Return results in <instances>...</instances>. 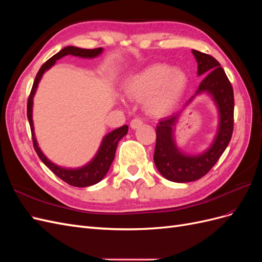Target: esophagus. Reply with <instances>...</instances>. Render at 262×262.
<instances>
[{
	"instance_id": "obj_1",
	"label": "esophagus",
	"mask_w": 262,
	"mask_h": 262,
	"mask_svg": "<svg viewBox=\"0 0 262 262\" xmlns=\"http://www.w3.org/2000/svg\"><path fill=\"white\" fill-rule=\"evenodd\" d=\"M142 124H143V120H142V119L139 118V117L132 119L131 122H130V125H131L132 129H137V128H139V126L142 125Z\"/></svg>"
}]
</instances>
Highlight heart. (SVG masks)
<instances>
[{"mask_svg": "<svg viewBox=\"0 0 262 262\" xmlns=\"http://www.w3.org/2000/svg\"><path fill=\"white\" fill-rule=\"evenodd\" d=\"M187 76L164 63H155L128 78L124 92L133 99H144L147 113L163 116L176 106L187 86Z\"/></svg>", "mask_w": 262, "mask_h": 262, "instance_id": "heart-1", "label": "heart"}]
</instances>
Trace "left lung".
<instances>
[{
    "label": "left lung",
    "mask_w": 262,
    "mask_h": 262,
    "mask_svg": "<svg viewBox=\"0 0 262 262\" xmlns=\"http://www.w3.org/2000/svg\"><path fill=\"white\" fill-rule=\"evenodd\" d=\"M192 53L198 62V75H205L196 94L208 92L216 101L221 118L220 129L215 141L207 152L199 156H187L179 152L172 140V128L178 115L158 122L154 163L166 179L175 182L194 181L207 175L227 147L234 130V92L225 71L212 55L196 50H192ZM192 98L193 96L190 100Z\"/></svg>",
    "instance_id": "left-lung-1"
}]
</instances>
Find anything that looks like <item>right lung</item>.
<instances>
[{"label": "right lung", "mask_w": 262, "mask_h": 262, "mask_svg": "<svg viewBox=\"0 0 262 262\" xmlns=\"http://www.w3.org/2000/svg\"><path fill=\"white\" fill-rule=\"evenodd\" d=\"M102 51L101 48H95V49H82V48H77V47H66L63 48L61 51H59L57 54H54L53 57H51L48 61L45 62L40 70L38 71V73L36 75V78L34 81L33 87H31V91L28 97L27 101V118L29 121L30 125V130H31V138H33V144L34 148L36 150L37 155L39 158L42 161V163L51 169V171L54 173L55 176H58L60 179L63 181H66L67 184L74 186V187H87V186H92L97 184L98 181H100L102 178L105 177L107 171L109 170L110 165H112L115 154H116V148L118 145V142L120 141L126 133H128V125H122L120 128H118L114 130L113 132H110L109 134L104 138V141H102L101 146L98 150L97 155L95 156L94 160L89 164L86 165L85 167H82L80 169H64L61 168L59 166L54 165L51 163L48 158H47L40 148L37 145V141L35 139V133H34V124H33V119H31V109H33V97L35 95L37 85L40 81V78L42 74L45 73L46 70H48L51 68L55 61L61 59L62 57L68 54H72L76 55V57H82V58H94L97 57L98 54H100Z\"/></svg>", "instance_id": "add662e5"}]
</instances>
